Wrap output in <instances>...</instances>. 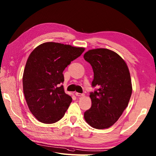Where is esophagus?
I'll return each instance as SVG.
<instances>
[{
	"label": "esophagus",
	"mask_w": 156,
	"mask_h": 156,
	"mask_svg": "<svg viewBox=\"0 0 156 156\" xmlns=\"http://www.w3.org/2000/svg\"><path fill=\"white\" fill-rule=\"evenodd\" d=\"M75 95L78 97H81L84 96V94H81V93H75Z\"/></svg>",
	"instance_id": "1"
}]
</instances>
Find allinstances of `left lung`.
I'll return each mask as SVG.
<instances>
[{
  "instance_id": "obj_1",
  "label": "left lung",
  "mask_w": 156,
  "mask_h": 156,
  "mask_svg": "<svg viewBox=\"0 0 156 156\" xmlns=\"http://www.w3.org/2000/svg\"><path fill=\"white\" fill-rule=\"evenodd\" d=\"M83 57L93 68L92 86L98 87L90 94L92 104L84 119L94 128H108L128 105L132 92L130 71L125 61L108 49H90Z\"/></svg>"
}]
</instances>
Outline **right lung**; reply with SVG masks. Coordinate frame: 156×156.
Wrapping results in <instances>:
<instances>
[{
	"label": "right lung",
	"mask_w": 156,
	"mask_h": 156,
	"mask_svg": "<svg viewBox=\"0 0 156 156\" xmlns=\"http://www.w3.org/2000/svg\"><path fill=\"white\" fill-rule=\"evenodd\" d=\"M85 51L84 48L45 42L30 54L22 83L28 108L40 122L52 124L65 115L72 98L64 91L63 71Z\"/></svg>",
	"instance_id": "obj_1"
}]
</instances>
